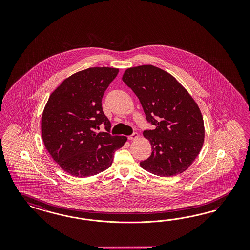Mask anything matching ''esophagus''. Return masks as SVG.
Masks as SVG:
<instances>
[{
    "instance_id": "obj_1",
    "label": "esophagus",
    "mask_w": 250,
    "mask_h": 250,
    "mask_svg": "<svg viewBox=\"0 0 250 250\" xmlns=\"http://www.w3.org/2000/svg\"><path fill=\"white\" fill-rule=\"evenodd\" d=\"M138 137H139V136H138L137 133H133L131 136H128V139L129 140H136Z\"/></svg>"
}]
</instances>
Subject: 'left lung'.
Segmentation results:
<instances>
[{"mask_svg": "<svg viewBox=\"0 0 250 250\" xmlns=\"http://www.w3.org/2000/svg\"><path fill=\"white\" fill-rule=\"evenodd\" d=\"M122 80L139 99L146 120L155 125L143 133L152 153L140 166L160 177L185 171L205 141L204 118L196 102L173 76L152 65L127 68Z\"/></svg>", "mask_w": 250, "mask_h": 250, "instance_id": "left-lung-1", "label": "left lung"}]
</instances>
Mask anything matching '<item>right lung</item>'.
Segmentation results:
<instances>
[{"label":"right lung","instance_id":"obj_1","mask_svg":"<svg viewBox=\"0 0 250 250\" xmlns=\"http://www.w3.org/2000/svg\"><path fill=\"white\" fill-rule=\"evenodd\" d=\"M119 69L95 67L65 79L50 94L41 118L45 148L68 174L84 178L98 174L112 165L115 150L126 136L95 130L111 123L103 112L102 99Z\"/></svg>","mask_w":250,"mask_h":250}]
</instances>
